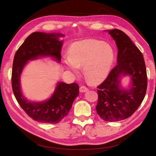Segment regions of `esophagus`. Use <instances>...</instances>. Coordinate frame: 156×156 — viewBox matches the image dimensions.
Segmentation results:
<instances>
[{
	"label": "esophagus",
	"mask_w": 156,
	"mask_h": 156,
	"mask_svg": "<svg viewBox=\"0 0 156 156\" xmlns=\"http://www.w3.org/2000/svg\"><path fill=\"white\" fill-rule=\"evenodd\" d=\"M88 90V87H87L85 86H81V87L79 88V90L81 92H85Z\"/></svg>",
	"instance_id": "esophagus-1"
}]
</instances>
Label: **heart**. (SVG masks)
I'll return each instance as SVG.
<instances>
[{
	"label": "heart",
	"mask_w": 156,
	"mask_h": 156,
	"mask_svg": "<svg viewBox=\"0 0 156 156\" xmlns=\"http://www.w3.org/2000/svg\"><path fill=\"white\" fill-rule=\"evenodd\" d=\"M114 60L111 47L96 40H85L75 42L70 46L69 58L66 60L67 67L78 74L84 66V75L90 82L100 83L109 73Z\"/></svg>",
	"instance_id": "heart-1"
}]
</instances>
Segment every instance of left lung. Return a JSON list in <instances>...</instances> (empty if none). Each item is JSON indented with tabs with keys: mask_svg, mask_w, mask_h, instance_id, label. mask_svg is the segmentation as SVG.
I'll use <instances>...</instances> for the list:
<instances>
[{
	"mask_svg": "<svg viewBox=\"0 0 156 156\" xmlns=\"http://www.w3.org/2000/svg\"><path fill=\"white\" fill-rule=\"evenodd\" d=\"M116 41L118 59L116 66L98 87V115L107 122L120 121L130 117L143 102L147 88L144 59L126 34L119 29L108 30ZM121 74H129L132 85L128 90L119 86Z\"/></svg>",
	"mask_w": 156,
	"mask_h": 156,
	"instance_id": "left-lung-1",
	"label": "left lung"
}]
</instances>
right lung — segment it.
Instances as JSON below:
<instances>
[{
	"mask_svg": "<svg viewBox=\"0 0 156 156\" xmlns=\"http://www.w3.org/2000/svg\"><path fill=\"white\" fill-rule=\"evenodd\" d=\"M60 36H63L60 34L32 33L17 49L13 61L12 86L14 96L27 115L41 123L57 124L68 115L74 100L79 95V85L77 83H58L49 100L32 103L22 95L20 75L27 61L38 56H52L60 62L62 41H59L58 37Z\"/></svg>",
	"mask_w": 156,
	"mask_h": 156,
	"instance_id": "right-lung-1",
	"label": "right lung"
}]
</instances>
